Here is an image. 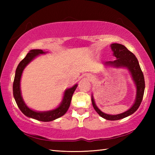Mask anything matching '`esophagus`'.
Masks as SVG:
<instances>
[{"label":"esophagus","mask_w":155,"mask_h":155,"mask_svg":"<svg viewBox=\"0 0 155 155\" xmlns=\"http://www.w3.org/2000/svg\"><path fill=\"white\" fill-rule=\"evenodd\" d=\"M89 78H90V77H89Z\"/></svg>","instance_id":"obj_1"}]
</instances>
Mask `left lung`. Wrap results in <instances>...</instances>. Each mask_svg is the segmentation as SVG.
Returning <instances> with one entry per match:
<instances>
[{"label": "left lung", "instance_id": "left-lung-1", "mask_svg": "<svg viewBox=\"0 0 155 155\" xmlns=\"http://www.w3.org/2000/svg\"><path fill=\"white\" fill-rule=\"evenodd\" d=\"M110 46L113 51V55L116 59L113 61L104 62V65L105 67L111 66L116 68H126L128 70L136 87V96L134 103L127 111L117 115H110L104 114L98 109L94 101L93 94H91V103L95 111L102 117L108 120H118L129 116L137 111L143 99L144 90H145V81L138 60L134 54L128 51L122 44L115 43L111 44Z\"/></svg>", "mask_w": 155, "mask_h": 155}]
</instances>
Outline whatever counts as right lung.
Here are the masks:
<instances>
[{
  "instance_id": "right-lung-1",
  "label": "right lung",
  "mask_w": 155,
  "mask_h": 155,
  "mask_svg": "<svg viewBox=\"0 0 155 155\" xmlns=\"http://www.w3.org/2000/svg\"><path fill=\"white\" fill-rule=\"evenodd\" d=\"M48 52L44 51L40 49L31 50L24 59L20 62L15 70V74L13 84V94L18 108L22 114L30 118H33L41 122H51L64 115L69 109L73 94L77 89L78 84H75L72 87L68 88L64 91V96L59 106L55 109L45 111H37L28 107L25 103L22 98L20 89V81L22 72L27 65L37 57L47 53Z\"/></svg>"
}]
</instances>
